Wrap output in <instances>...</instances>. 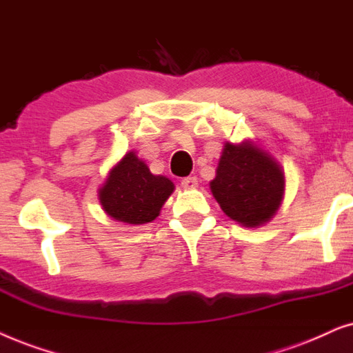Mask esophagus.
Listing matches in <instances>:
<instances>
[{
  "label": "esophagus",
  "mask_w": 353,
  "mask_h": 353,
  "mask_svg": "<svg viewBox=\"0 0 353 353\" xmlns=\"http://www.w3.org/2000/svg\"><path fill=\"white\" fill-rule=\"evenodd\" d=\"M181 185L184 187V189H195L196 185H199V179L196 177H184V179L181 181Z\"/></svg>",
  "instance_id": "1"
}]
</instances>
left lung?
Here are the masks:
<instances>
[{
  "label": "left lung",
  "instance_id": "left-lung-1",
  "mask_svg": "<svg viewBox=\"0 0 353 353\" xmlns=\"http://www.w3.org/2000/svg\"><path fill=\"white\" fill-rule=\"evenodd\" d=\"M284 185L281 164L248 140L224 145L216 177L210 182L221 210L245 228H258L276 214Z\"/></svg>",
  "mask_w": 353,
  "mask_h": 353
}]
</instances>
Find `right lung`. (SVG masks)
Returning <instances> with one entry per match:
<instances>
[{"mask_svg":"<svg viewBox=\"0 0 353 353\" xmlns=\"http://www.w3.org/2000/svg\"><path fill=\"white\" fill-rule=\"evenodd\" d=\"M172 192L168 177L154 176L145 161L129 152L110 171L98 199L110 218L137 225L152 223Z\"/></svg>","mask_w":353,"mask_h":353,"instance_id":"1","label":"right lung"}]
</instances>
